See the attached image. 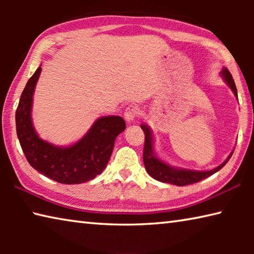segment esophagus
<instances>
[{
    "instance_id": "34e87169",
    "label": "esophagus",
    "mask_w": 254,
    "mask_h": 254,
    "mask_svg": "<svg viewBox=\"0 0 254 254\" xmlns=\"http://www.w3.org/2000/svg\"><path fill=\"white\" fill-rule=\"evenodd\" d=\"M136 114H137L136 107L128 106V107H127L126 112H124V119H126V121L127 123H132L135 120Z\"/></svg>"
}]
</instances>
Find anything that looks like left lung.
<instances>
[{
    "mask_svg": "<svg viewBox=\"0 0 254 254\" xmlns=\"http://www.w3.org/2000/svg\"><path fill=\"white\" fill-rule=\"evenodd\" d=\"M221 76L223 77V79H224L227 86L232 89V92L234 93L235 97H238L236 86L229 69L225 67L223 68L221 71ZM140 127L145 134L143 149V162L145 170H147V173L153 179L158 180V182L173 184L176 185V186H186V185L198 183L200 180L207 178L213 174L217 173L218 170H221L226 165V162L230 160L232 154H233V152H231L230 156L225 159L224 162L210 170H191L171 166L168 162L161 160L157 156V153L154 152V136L151 127H148L147 124H141Z\"/></svg>",
    "mask_w": 254,
    "mask_h": 254,
    "instance_id": "left-lung-1",
    "label": "left lung"
}]
</instances>
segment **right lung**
Instances as JSON below:
<instances>
[{"instance_id": "add662e5", "label": "right lung", "mask_w": 254, "mask_h": 254, "mask_svg": "<svg viewBox=\"0 0 254 254\" xmlns=\"http://www.w3.org/2000/svg\"><path fill=\"white\" fill-rule=\"evenodd\" d=\"M41 65L28 80L15 113L16 134L32 168L60 184L89 182L106 168L115 139L126 130V122L118 115L97 119L75 143L56 145L41 139L32 122V103Z\"/></svg>"}]
</instances>
